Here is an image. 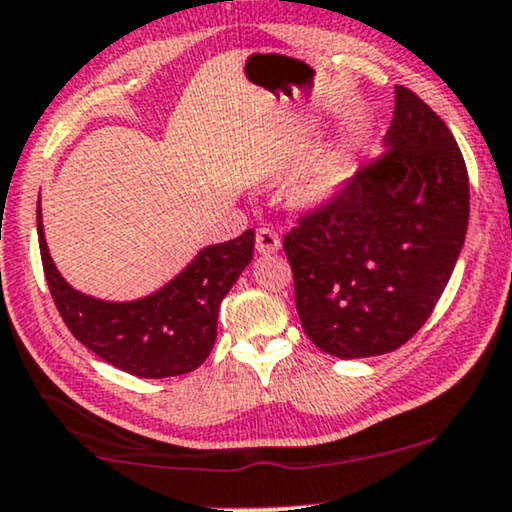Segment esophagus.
Listing matches in <instances>:
<instances>
[{
  "label": "esophagus",
  "instance_id": "1",
  "mask_svg": "<svg viewBox=\"0 0 512 512\" xmlns=\"http://www.w3.org/2000/svg\"><path fill=\"white\" fill-rule=\"evenodd\" d=\"M255 245H257V252H262V255H271V252H278L281 250V236L276 234L274 229H257L255 234Z\"/></svg>",
  "mask_w": 512,
  "mask_h": 512
}]
</instances>
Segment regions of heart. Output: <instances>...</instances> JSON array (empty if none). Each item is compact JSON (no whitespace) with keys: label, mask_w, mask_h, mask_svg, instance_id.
I'll list each match as a JSON object with an SVG mask.
<instances>
[{"label":"heart","mask_w":512,"mask_h":512,"mask_svg":"<svg viewBox=\"0 0 512 512\" xmlns=\"http://www.w3.org/2000/svg\"><path fill=\"white\" fill-rule=\"evenodd\" d=\"M349 159L342 152H332L313 168V173L306 177L302 185V201L309 206H325L342 194V189L349 180Z\"/></svg>","instance_id":"1"}]
</instances>
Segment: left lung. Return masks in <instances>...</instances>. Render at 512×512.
Instances as JSON below:
<instances>
[{
  "mask_svg": "<svg viewBox=\"0 0 512 512\" xmlns=\"http://www.w3.org/2000/svg\"><path fill=\"white\" fill-rule=\"evenodd\" d=\"M386 154L283 238L306 337L351 360L417 335L445 290L468 229V173L438 114L395 86Z\"/></svg>",
  "mask_w": 512,
  "mask_h": 512,
  "instance_id": "obj_1",
  "label": "left lung"
}]
</instances>
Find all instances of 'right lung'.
<instances>
[{
	"label": "right lung",
	"instance_id": "1",
	"mask_svg": "<svg viewBox=\"0 0 512 512\" xmlns=\"http://www.w3.org/2000/svg\"><path fill=\"white\" fill-rule=\"evenodd\" d=\"M37 234L51 297L70 332L95 356L142 379L187 374L208 358L217 339V313L231 285L248 267L255 231L203 248L185 269L152 295L107 302L74 290L46 248L42 206Z\"/></svg>",
	"mask_w": 512,
	"mask_h": 512
}]
</instances>
